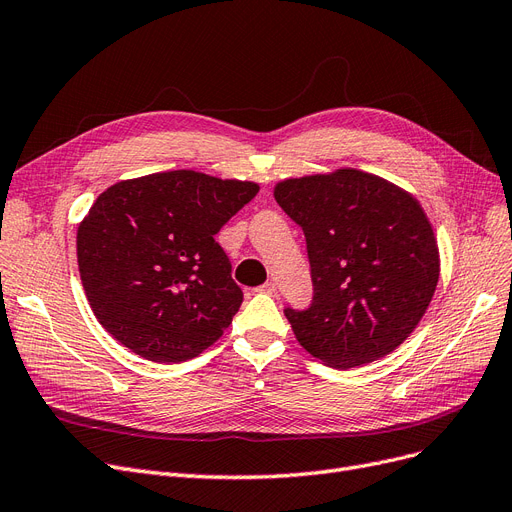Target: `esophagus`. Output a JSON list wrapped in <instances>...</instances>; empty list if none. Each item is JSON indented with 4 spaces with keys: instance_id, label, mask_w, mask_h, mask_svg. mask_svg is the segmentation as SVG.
<instances>
[{
    "instance_id": "34e87169",
    "label": "esophagus",
    "mask_w": 512,
    "mask_h": 512,
    "mask_svg": "<svg viewBox=\"0 0 512 512\" xmlns=\"http://www.w3.org/2000/svg\"><path fill=\"white\" fill-rule=\"evenodd\" d=\"M258 290H260V292H264V294H271V296H275V294H277V285H275L273 281H267V283H262Z\"/></svg>"
}]
</instances>
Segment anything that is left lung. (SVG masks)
Segmentation results:
<instances>
[{
    "instance_id": "1",
    "label": "left lung",
    "mask_w": 512,
    "mask_h": 512,
    "mask_svg": "<svg viewBox=\"0 0 512 512\" xmlns=\"http://www.w3.org/2000/svg\"><path fill=\"white\" fill-rule=\"evenodd\" d=\"M273 195L302 227L311 260V309L285 311L302 349L336 370L393 353L422 321L441 271L420 201L355 168L285 178Z\"/></svg>"
}]
</instances>
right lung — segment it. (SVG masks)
<instances>
[{
  "label": "right lung",
  "instance_id": "right-lung-1",
  "mask_svg": "<svg viewBox=\"0 0 512 512\" xmlns=\"http://www.w3.org/2000/svg\"><path fill=\"white\" fill-rule=\"evenodd\" d=\"M258 189L252 180L174 170L102 191L77 227L79 275L98 323L159 363L212 346L243 300L214 235Z\"/></svg>",
  "mask_w": 512,
  "mask_h": 512
}]
</instances>
